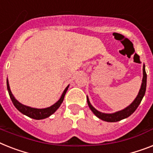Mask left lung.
I'll list each match as a JSON object with an SVG mask.
<instances>
[{
    "label": "left lung",
    "instance_id": "left-lung-1",
    "mask_svg": "<svg viewBox=\"0 0 153 153\" xmlns=\"http://www.w3.org/2000/svg\"><path fill=\"white\" fill-rule=\"evenodd\" d=\"M146 82H147V74L145 72V65L143 66V79H142V83H141V89L139 90L138 95L137 97L135 98V100L133 101L131 105H129L127 108H126L122 111H117V112L112 113V114H105V113H102L98 111L97 110L94 108V107L92 106L90 102H89V99L87 97V103L89 105V108L91 109V111L94 113V115H96L97 117H98L100 120H104L106 122H111V123H114V122H118L120 120L126 119V118L129 117L130 115H132L133 113L134 112L135 110L137 108V107L139 106L140 103L141 102V100L143 97L145 96V90H146Z\"/></svg>",
    "mask_w": 153,
    "mask_h": 153
}]
</instances>
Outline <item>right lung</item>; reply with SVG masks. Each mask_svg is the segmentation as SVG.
I'll return each mask as SVG.
<instances>
[{
  "instance_id": "obj_1",
  "label": "right lung",
  "mask_w": 153,
  "mask_h": 153,
  "mask_svg": "<svg viewBox=\"0 0 153 153\" xmlns=\"http://www.w3.org/2000/svg\"><path fill=\"white\" fill-rule=\"evenodd\" d=\"M69 85H68L66 89H64V93L62 94L61 97L59 98V100L57 101L56 103H55L54 105H52L51 107H48L46 108H42V109H38V108H30V107L26 106V105H22L21 103H19L17 100H16V98L14 97V96L12 95V92L10 90L9 84H8V81L7 80V89H8V94H9L10 98L12 100V103L14 106L16 107V108L18 109L19 111H20L21 113H23L24 115H26L27 116L30 118H32V119H34V120H43V119H45V118L50 116L52 114L55 112L57 109L59 108V107L60 106V105L63 102V100L64 99V96H65L66 92L68 90Z\"/></svg>"
}]
</instances>
